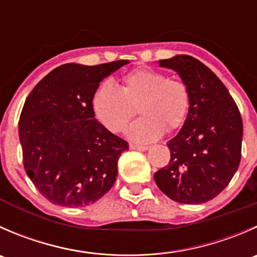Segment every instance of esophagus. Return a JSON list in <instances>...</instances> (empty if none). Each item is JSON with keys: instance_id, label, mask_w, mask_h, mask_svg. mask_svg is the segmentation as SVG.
Masks as SVG:
<instances>
[{"instance_id": "esophagus-1", "label": "esophagus", "mask_w": 257, "mask_h": 257, "mask_svg": "<svg viewBox=\"0 0 257 257\" xmlns=\"http://www.w3.org/2000/svg\"><path fill=\"white\" fill-rule=\"evenodd\" d=\"M129 148H131L132 150H139V152H147V150H148V147H145V145L131 144V145H129Z\"/></svg>"}]
</instances>
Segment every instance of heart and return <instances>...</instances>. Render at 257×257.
<instances>
[{"label":"heart","instance_id":"obj_1","mask_svg":"<svg viewBox=\"0 0 257 257\" xmlns=\"http://www.w3.org/2000/svg\"><path fill=\"white\" fill-rule=\"evenodd\" d=\"M190 95L185 83L168 78L162 72L139 68L121 79V85L103 82L92 98L98 120L116 133L123 131L137 107L141 118L129 125L126 136L138 143H150L168 132L175 131L185 120Z\"/></svg>","mask_w":257,"mask_h":257}]
</instances>
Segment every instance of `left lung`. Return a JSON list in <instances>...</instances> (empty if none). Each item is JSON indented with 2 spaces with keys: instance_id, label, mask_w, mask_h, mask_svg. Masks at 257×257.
Returning a JSON list of instances; mask_svg holds the SVG:
<instances>
[{
  "instance_id": "obj_1",
  "label": "left lung",
  "mask_w": 257,
  "mask_h": 257,
  "mask_svg": "<svg viewBox=\"0 0 257 257\" xmlns=\"http://www.w3.org/2000/svg\"><path fill=\"white\" fill-rule=\"evenodd\" d=\"M159 66L179 74L190 95L180 132L168 142L170 162L154 174L158 188L180 204L219 195L239 168L242 119L229 90L196 58L178 54Z\"/></svg>"
}]
</instances>
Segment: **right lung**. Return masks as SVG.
Segmentation results:
<instances>
[{"label": "right lung", "mask_w": 257, "mask_h": 257, "mask_svg": "<svg viewBox=\"0 0 257 257\" xmlns=\"http://www.w3.org/2000/svg\"><path fill=\"white\" fill-rule=\"evenodd\" d=\"M128 63L62 64L26 99L18 123L23 165L51 203L89 205L113 186L129 145L95 119L92 98L103 79Z\"/></svg>", "instance_id": "add662e5"}]
</instances>
